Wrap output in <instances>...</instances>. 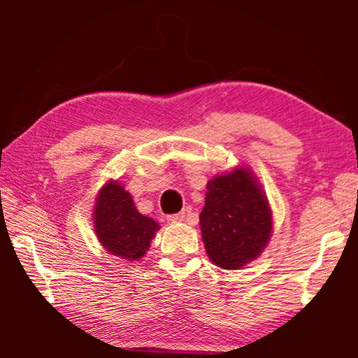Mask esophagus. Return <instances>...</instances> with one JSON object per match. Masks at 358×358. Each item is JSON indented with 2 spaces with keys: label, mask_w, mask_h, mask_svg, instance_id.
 Here are the masks:
<instances>
[{
  "label": "esophagus",
  "mask_w": 358,
  "mask_h": 358,
  "mask_svg": "<svg viewBox=\"0 0 358 358\" xmlns=\"http://www.w3.org/2000/svg\"><path fill=\"white\" fill-rule=\"evenodd\" d=\"M183 217H185V213H175V215H169V216H167V221L175 224V222H181V221H183Z\"/></svg>",
  "instance_id": "esophagus-1"
}]
</instances>
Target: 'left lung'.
I'll list each match as a JSON object with an SVG mask.
<instances>
[{
  "label": "left lung",
  "instance_id": "obj_1",
  "mask_svg": "<svg viewBox=\"0 0 358 358\" xmlns=\"http://www.w3.org/2000/svg\"><path fill=\"white\" fill-rule=\"evenodd\" d=\"M201 213L202 240L213 264L237 270L264 251L271 235V211L256 178L235 169L208 181Z\"/></svg>",
  "mask_w": 358,
  "mask_h": 358
}]
</instances>
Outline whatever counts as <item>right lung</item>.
<instances>
[{
	"label": "right lung",
	"instance_id": "1",
	"mask_svg": "<svg viewBox=\"0 0 358 358\" xmlns=\"http://www.w3.org/2000/svg\"><path fill=\"white\" fill-rule=\"evenodd\" d=\"M93 220L106 251L128 260L141 259L159 230V224L138 213L131 194L113 180L99 191Z\"/></svg>",
	"mask_w": 358,
	"mask_h": 358
}]
</instances>
